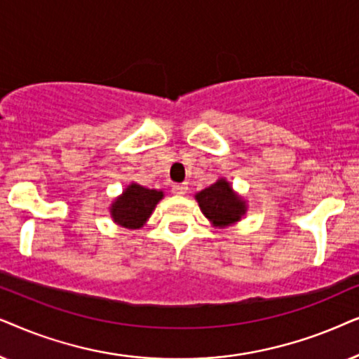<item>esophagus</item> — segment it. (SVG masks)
<instances>
[{
	"instance_id": "1",
	"label": "esophagus",
	"mask_w": 359,
	"mask_h": 359,
	"mask_svg": "<svg viewBox=\"0 0 359 359\" xmlns=\"http://www.w3.org/2000/svg\"><path fill=\"white\" fill-rule=\"evenodd\" d=\"M187 184H175L172 185V192H174L175 195H185L187 194Z\"/></svg>"
}]
</instances>
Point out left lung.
<instances>
[{
    "label": "left lung",
    "instance_id": "8db88e82",
    "mask_svg": "<svg viewBox=\"0 0 359 359\" xmlns=\"http://www.w3.org/2000/svg\"><path fill=\"white\" fill-rule=\"evenodd\" d=\"M200 210L215 228H228L241 222L248 212L246 200L235 192L224 177H219L210 187L195 194Z\"/></svg>",
    "mask_w": 359,
    "mask_h": 359
}]
</instances>
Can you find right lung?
I'll return each mask as SVG.
<instances>
[{
	"label": "right lung",
	"mask_w": 359,
	"mask_h": 359,
	"mask_svg": "<svg viewBox=\"0 0 359 359\" xmlns=\"http://www.w3.org/2000/svg\"><path fill=\"white\" fill-rule=\"evenodd\" d=\"M164 198V192L156 189H147L131 182L126 185L121 195H118L109 205L111 219L119 226L128 229H140L147 223L154 212L156 205Z\"/></svg>",
	"instance_id": "obj_1"
}]
</instances>
